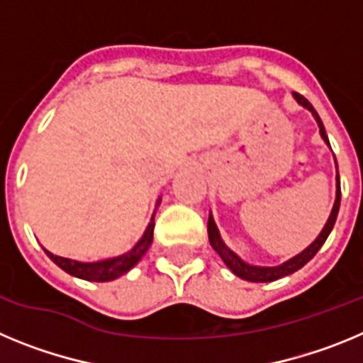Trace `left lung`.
<instances>
[{
  "label": "left lung",
  "instance_id": "obj_1",
  "mask_svg": "<svg viewBox=\"0 0 363 363\" xmlns=\"http://www.w3.org/2000/svg\"><path fill=\"white\" fill-rule=\"evenodd\" d=\"M294 98H296L298 104L303 105V107L309 108V111L313 112V116L316 118V121H318V125H320V134H322L323 140L329 143V138H327L325 129H323V123H322V120H320L318 112L314 111L313 105H311L309 101L303 98V96L298 94V92H294ZM340 196H342V191H340V176H336L335 207H333L331 216H329V220H327L325 227H323V230L320 233V236L314 240L309 247H307L306 251L300 252V255L294 256V258H291L289 262H285V264L278 265V267H255V265H249V264H245V262H242V259L234 255L230 249H227L225 243L221 242L220 233H218V227H216V223H214L213 216H209V223H207V230H209V242H211V245H213L214 251L220 255V258L225 262L227 267H229L230 271L236 274V277L243 278V280H247V281H274V280H278V278H284V277H287V274H293L294 271H298V269L303 267V265H306L309 259H313L314 255L320 251V247L325 243L327 236L331 234L333 227H335L336 216H338V211H340Z\"/></svg>",
  "mask_w": 363,
  "mask_h": 363
}]
</instances>
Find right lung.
Masks as SVG:
<instances>
[{"label": "right lung", "instance_id": "obj_1", "mask_svg": "<svg viewBox=\"0 0 363 363\" xmlns=\"http://www.w3.org/2000/svg\"><path fill=\"white\" fill-rule=\"evenodd\" d=\"M152 233L154 221H150L145 234H143L142 240L136 243V247H134L133 251H129L123 256H118V258L105 259V262H94V264H82V262H74V259L56 256L49 251L45 252H47V256L52 259L57 267H62L63 271L72 274V277L89 281H111L114 280V278L125 274V272L129 271V269H133L134 265L142 259V256L145 255L147 249H149L150 243H152Z\"/></svg>", "mask_w": 363, "mask_h": 363}]
</instances>
